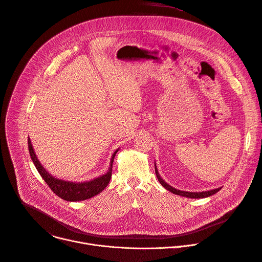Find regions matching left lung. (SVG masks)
<instances>
[{"label": "left lung", "instance_id": "1", "mask_svg": "<svg viewBox=\"0 0 262 262\" xmlns=\"http://www.w3.org/2000/svg\"><path fill=\"white\" fill-rule=\"evenodd\" d=\"M155 171H156V176L157 178H158V181L161 183V185L163 187H165L167 190L171 191V193L176 194V195H180V196H183V197H187V198H205V197H210L214 194H216L217 191H219L221 189V187L219 188H216V189H212V190H207V191H201V193H189V191H183V190H179V189H176L171 187L170 185H168L166 182L163 181V179L160 177L158 170H157V167L155 166Z\"/></svg>", "mask_w": 262, "mask_h": 262}]
</instances>
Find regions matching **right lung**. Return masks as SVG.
Listing matches in <instances>:
<instances>
[{"label": "right lung", "mask_w": 262, "mask_h": 262, "mask_svg": "<svg viewBox=\"0 0 262 262\" xmlns=\"http://www.w3.org/2000/svg\"><path fill=\"white\" fill-rule=\"evenodd\" d=\"M28 148H29V154L31 159L36 165V168L40 172L41 177L44 179V181L47 183V185L50 187V189L54 191V193L59 196L61 199L66 200V201H81V200H86L90 199L105 188L107 184L110 183L111 177H112V170H113V163H114V158L117 154L118 150H116L112 157V161H111V167L107 171V173L103 175L99 178H96L92 181L89 182H81V183H75V182H68L64 180H59L56 179L52 176H50L49 173L44 169V167L40 164L36 154L33 151L30 139L28 138Z\"/></svg>", "instance_id": "obj_1"}]
</instances>
